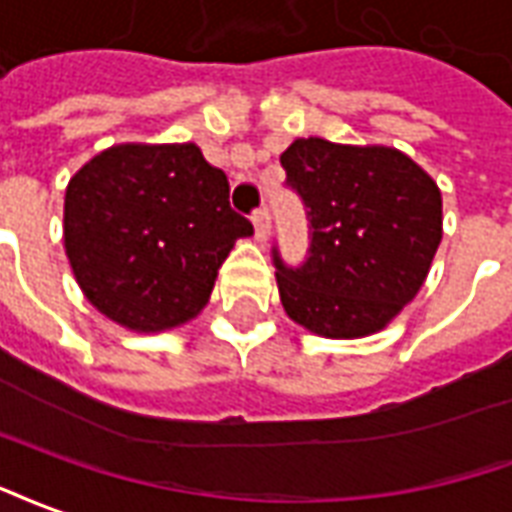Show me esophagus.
Returning a JSON list of instances; mask_svg holds the SVG:
<instances>
[{"label": "esophagus", "instance_id": "obj_1", "mask_svg": "<svg viewBox=\"0 0 512 512\" xmlns=\"http://www.w3.org/2000/svg\"><path fill=\"white\" fill-rule=\"evenodd\" d=\"M253 231H256V240L264 242L270 237V212L259 210L253 212Z\"/></svg>", "mask_w": 512, "mask_h": 512}]
</instances>
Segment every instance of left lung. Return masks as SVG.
I'll use <instances>...</instances> for the list:
<instances>
[{
    "instance_id": "8db88e82",
    "label": "left lung",
    "mask_w": 512,
    "mask_h": 512,
    "mask_svg": "<svg viewBox=\"0 0 512 512\" xmlns=\"http://www.w3.org/2000/svg\"><path fill=\"white\" fill-rule=\"evenodd\" d=\"M281 163L311 218V256L300 270L275 256L283 311L335 341L379 333L428 278L442 242V190L384 144L294 138Z\"/></svg>"
}]
</instances>
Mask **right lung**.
Segmentation results:
<instances>
[{
	"label": "right lung",
	"instance_id": "1",
	"mask_svg": "<svg viewBox=\"0 0 512 512\" xmlns=\"http://www.w3.org/2000/svg\"><path fill=\"white\" fill-rule=\"evenodd\" d=\"M253 226L229 207V179L199 144H114L65 188L70 270L106 319L130 333L193 322L220 264Z\"/></svg>",
	"mask_w": 512,
	"mask_h": 512
}]
</instances>
